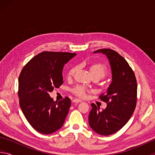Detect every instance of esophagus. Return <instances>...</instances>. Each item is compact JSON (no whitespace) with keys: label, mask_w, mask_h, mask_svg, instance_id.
<instances>
[{"label":"esophagus","mask_w":155,"mask_h":155,"mask_svg":"<svg viewBox=\"0 0 155 155\" xmlns=\"http://www.w3.org/2000/svg\"><path fill=\"white\" fill-rule=\"evenodd\" d=\"M72 102L74 103H81V100H79V99H74L72 101Z\"/></svg>","instance_id":"1"}]
</instances>
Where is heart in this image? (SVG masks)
I'll return each instance as SVG.
<instances>
[{"mask_svg": "<svg viewBox=\"0 0 155 155\" xmlns=\"http://www.w3.org/2000/svg\"><path fill=\"white\" fill-rule=\"evenodd\" d=\"M89 70H90V72L91 77H98L100 79H101V78L105 77L107 73V67L104 64H101V63H93V64H91L90 65ZM75 71V67H72L70 68V69L68 70L67 74L68 78H71L72 76L74 75ZM72 92L74 93L76 96L81 97V98H83V97L85 96L86 90L83 87H81V86H77V87L72 89Z\"/></svg>", "mask_w": 155, "mask_h": 155, "instance_id": "heart-1", "label": "heart"}]
</instances>
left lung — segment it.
Returning a JSON list of instances; mask_svg holds the SVG:
<instances>
[{"label":"left lung","mask_w":155,"mask_h":155,"mask_svg":"<svg viewBox=\"0 0 155 155\" xmlns=\"http://www.w3.org/2000/svg\"><path fill=\"white\" fill-rule=\"evenodd\" d=\"M94 53L105 54L111 69L112 82L105 95L100 99L107 107L100 111L95 104L89 115V124L98 134L109 135L127 124L135 111L137 103V81L134 72L124 58L113 50H97Z\"/></svg>","instance_id":"left-lung-1"}]
</instances>
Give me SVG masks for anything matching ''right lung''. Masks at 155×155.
Instances as JSON below:
<instances>
[{
    "mask_svg": "<svg viewBox=\"0 0 155 155\" xmlns=\"http://www.w3.org/2000/svg\"><path fill=\"white\" fill-rule=\"evenodd\" d=\"M76 53L42 52L23 68L18 78V97L23 114L34 129L51 134L64 125L71 105L68 97L54 102L49 95L64 83L63 68Z\"/></svg>",
    "mask_w": 155,
    "mask_h": 155,
    "instance_id": "1",
    "label": "right lung"
}]
</instances>
